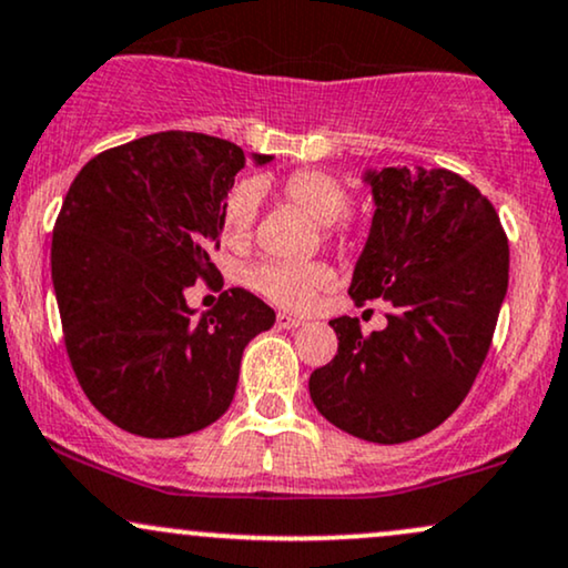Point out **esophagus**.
<instances>
[{"instance_id": "esophagus-1", "label": "esophagus", "mask_w": 568, "mask_h": 568, "mask_svg": "<svg viewBox=\"0 0 568 568\" xmlns=\"http://www.w3.org/2000/svg\"><path fill=\"white\" fill-rule=\"evenodd\" d=\"M304 320L298 317H291V314H277V327H283V331H296V327H302Z\"/></svg>"}]
</instances>
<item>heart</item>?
<instances>
[{"instance_id":"b5f03b06","label":"heart","mask_w":568,"mask_h":568,"mask_svg":"<svg viewBox=\"0 0 568 568\" xmlns=\"http://www.w3.org/2000/svg\"><path fill=\"white\" fill-rule=\"evenodd\" d=\"M280 197L293 209L304 211L312 222L327 227V237L338 245L352 243V232L341 219L352 209V190L341 176L323 169H298L277 187ZM256 219V187L248 182L235 184L222 203V230L232 245L248 243ZM251 288L285 310H306L320 293L333 285L331 266L323 262L285 264L264 262L248 272Z\"/></svg>"}]
</instances>
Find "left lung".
<instances>
[{
  "label": "left lung",
  "mask_w": 568,
  "mask_h": 568,
  "mask_svg": "<svg viewBox=\"0 0 568 568\" xmlns=\"http://www.w3.org/2000/svg\"><path fill=\"white\" fill-rule=\"evenodd\" d=\"M375 216L349 296L392 302L384 331L331 320L338 352L310 375L314 407L375 444L428 434L466 399L508 291V235L487 195L449 169L367 174Z\"/></svg>",
  "instance_id": "obj_1"
}]
</instances>
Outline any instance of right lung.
I'll return each mask as SVG.
<instances>
[{
  "instance_id": "obj_1",
  "label": "right lung",
  "mask_w": 568,
  "mask_h": 568,
  "mask_svg": "<svg viewBox=\"0 0 568 568\" xmlns=\"http://www.w3.org/2000/svg\"><path fill=\"white\" fill-rule=\"evenodd\" d=\"M243 166L235 142L148 134L84 163L54 219L52 285L68 359L87 399L129 434L174 439L222 418L245 344L275 323L243 288L222 291L201 320L184 302L197 280H222L211 251Z\"/></svg>"
}]
</instances>
